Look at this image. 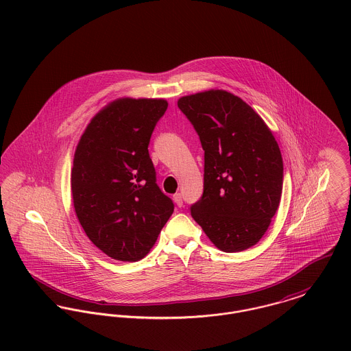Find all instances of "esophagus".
<instances>
[{"label":"esophagus","instance_id":"1","mask_svg":"<svg viewBox=\"0 0 351 351\" xmlns=\"http://www.w3.org/2000/svg\"><path fill=\"white\" fill-rule=\"evenodd\" d=\"M173 202L178 204V207H182L183 206V197H182V194H175L173 195Z\"/></svg>","mask_w":351,"mask_h":351}]
</instances>
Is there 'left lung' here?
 Returning a JSON list of instances; mask_svg holds the SVG:
<instances>
[{
    "label": "left lung",
    "mask_w": 351,
    "mask_h": 351,
    "mask_svg": "<svg viewBox=\"0 0 351 351\" xmlns=\"http://www.w3.org/2000/svg\"><path fill=\"white\" fill-rule=\"evenodd\" d=\"M204 151L195 222L222 252H242L268 230L282 191V157L274 136L245 101L207 90L178 101Z\"/></svg>",
    "instance_id": "obj_1"
}]
</instances>
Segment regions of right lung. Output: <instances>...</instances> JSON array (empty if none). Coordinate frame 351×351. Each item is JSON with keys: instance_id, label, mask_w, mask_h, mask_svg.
Returning <instances> with one entry per match:
<instances>
[{"instance_id": "add662e5", "label": "right lung", "mask_w": 351, "mask_h": 351, "mask_svg": "<svg viewBox=\"0 0 351 351\" xmlns=\"http://www.w3.org/2000/svg\"><path fill=\"white\" fill-rule=\"evenodd\" d=\"M167 108L165 99L118 98L91 118L75 149L71 193L79 223L118 261L144 258L173 213L148 152Z\"/></svg>"}]
</instances>
